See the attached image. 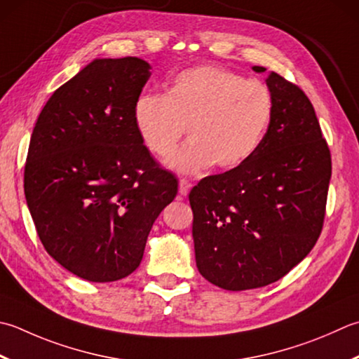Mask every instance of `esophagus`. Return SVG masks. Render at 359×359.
<instances>
[{"label": "esophagus", "mask_w": 359, "mask_h": 359, "mask_svg": "<svg viewBox=\"0 0 359 359\" xmlns=\"http://www.w3.org/2000/svg\"><path fill=\"white\" fill-rule=\"evenodd\" d=\"M191 184H189V180H187V179H180V182H179V191H180V194L182 196H187L188 193H189V189H191Z\"/></svg>", "instance_id": "obj_1"}]
</instances>
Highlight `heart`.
Segmentation results:
<instances>
[{"label":"heart","mask_w":359,"mask_h":359,"mask_svg":"<svg viewBox=\"0 0 359 359\" xmlns=\"http://www.w3.org/2000/svg\"><path fill=\"white\" fill-rule=\"evenodd\" d=\"M273 101L263 82L219 67L180 72L165 95H143L133 105V124L154 157L168 158L188 128L191 138L170 166L194 172L245 163L269 128Z\"/></svg>","instance_id":"heart-1"}]
</instances>
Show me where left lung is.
Masks as SVG:
<instances>
[{"instance_id": "obj_1", "label": "left lung", "mask_w": 359, "mask_h": 359, "mask_svg": "<svg viewBox=\"0 0 359 359\" xmlns=\"http://www.w3.org/2000/svg\"><path fill=\"white\" fill-rule=\"evenodd\" d=\"M266 83L273 110L254 156L189 193L196 264L203 278L229 291L285 277L324 226L332 156L313 104L277 73Z\"/></svg>"}]
</instances>
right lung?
Instances as JSON below:
<instances>
[{"instance_id": "add662e5", "label": "right lung", "mask_w": 359, "mask_h": 359, "mask_svg": "<svg viewBox=\"0 0 359 359\" xmlns=\"http://www.w3.org/2000/svg\"><path fill=\"white\" fill-rule=\"evenodd\" d=\"M149 69L138 57L95 59L54 91L32 130L25 196L35 230L55 262L88 282L135 271L177 194L133 124Z\"/></svg>"}]
</instances>
